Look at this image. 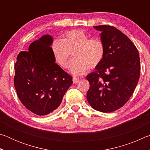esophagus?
<instances>
[{
  "instance_id": "obj_1",
  "label": "esophagus",
  "mask_w": 150,
  "mask_h": 150,
  "mask_svg": "<svg viewBox=\"0 0 150 150\" xmlns=\"http://www.w3.org/2000/svg\"><path fill=\"white\" fill-rule=\"evenodd\" d=\"M79 81V79L77 78V77H73V82L74 84H76V83H77Z\"/></svg>"
}]
</instances>
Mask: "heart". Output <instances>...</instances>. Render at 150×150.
<instances>
[{
    "label": "heart",
    "instance_id": "obj_1",
    "mask_svg": "<svg viewBox=\"0 0 150 150\" xmlns=\"http://www.w3.org/2000/svg\"><path fill=\"white\" fill-rule=\"evenodd\" d=\"M52 48L55 60L63 69L69 66L73 54L74 59L69 69L75 75L84 74L88 68L99 65L105 54V45L100 39L89 38L80 30L67 32L62 40L53 43Z\"/></svg>",
    "mask_w": 150,
    "mask_h": 150
}]
</instances>
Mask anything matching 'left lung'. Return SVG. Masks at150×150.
Returning <instances> with one entry per match:
<instances>
[{"instance_id":"1","label":"left lung","mask_w":150,"mask_h":150,"mask_svg":"<svg viewBox=\"0 0 150 150\" xmlns=\"http://www.w3.org/2000/svg\"><path fill=\"white\" fill-rule=\"evenodd\" d=\"M100 31L105 57L95 71L87 75L88 103L96 110L111 112L128 102L139 78L140 60L132 42L116 28L93 26Z\"/></svg>"}]
</instances>
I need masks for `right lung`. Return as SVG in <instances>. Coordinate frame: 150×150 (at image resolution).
Returning a JSON list of instances; mask_svg holds the SVG:
<instances>
[{
  "label": "right lung",
  "mask_w": 150,
  "mask_h": 150,
  "mask_svg": "<svg viewBox=\"0 0 150 150\" xmlns=\"http://www.w3.org/2000/svg\"><path fill=\"white\" fill-rule=\"evenodd\" d=\"M53 39L44 35L20 52L14 65V85L18 97L28 110L39 116L59 106L72 85V77L57 63L51 47Z\"/></svg>",
  "instance_id": "1"
}]
</instances>
